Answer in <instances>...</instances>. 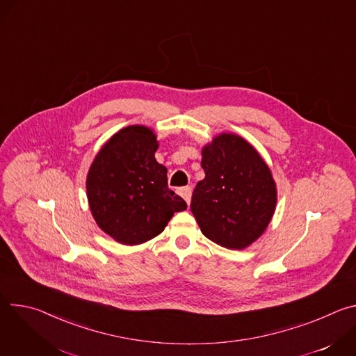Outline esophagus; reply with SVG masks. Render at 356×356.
<instances>
[{
	"instance_id": "obj_1",
	"label": "esophagus",
	"mask_w": 356,
	"mask_h": 356,
	"mask_svg": "<svg viewBox=\"0 0 356 356\" xmlns=\"http://www.w3.org/2000/svg\"><path fill=\"white\" fill-rule=\"evenodd\" d=\"M179 194L184 198V201L187 202V206L190 204V201H191V187H181V188H179Z\"/></svg>"
}]
</instances>
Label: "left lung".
I'll return each mask as SVG.
<instances>
[{
  "instance_id": "left-lung-1",
  "label": "left lung",
  "mask_w": 356,
  "mask_h": 356,
  "mask_svg": "<svg viewBox=\"0 0 356 356\" xmlns=\"http://www.w3.org/2000/svg\"><path fill=\"white\" fill-rule=\"evenodd\" d=\"M206 177L193 191L191 213L213 242L243 249L268 228L277 201L272 172L258 150L235 134H220L201 150Z\"/></svg>"
}]
</instances>
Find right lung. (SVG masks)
Returning a JSON list of instances; mask_svg holds the SVG:
<instances>
[{"instance_id":"add662e5","label":"right lung","mask_w":356,"mask_h":356,"mask_svg":"<svg viewBox=\"0 0 356 356\" xmlns=\"http://www.w3.org/2000/svg\"><path fill=\"white\" fill-rule=\"evenodd\" d=\"M156 135L129 125L99 149L87 175V198L97 225L124 245L158 236L186 201L168 187V169L158 163Z\"/></svg>"}]
</instances>
